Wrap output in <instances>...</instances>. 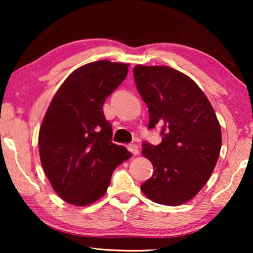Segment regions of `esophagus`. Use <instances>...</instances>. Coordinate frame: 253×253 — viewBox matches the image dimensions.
Wrapping results in <instances>:
<instances>
[{
	"label": "esophagus",
	"mask_w": 253,
	"mask_h": 253,
	"mask_svg": "<svg viewBox=\"0 0 253 253\" xmlns=\"http://www.w3.org/2000/svg\"><path fill=\"white\" fill-rule=\"evenodd\" d=\"M127 150H129L130 153H132L133 155H137L138 153H139V148H138L137 145H134V144L129 145V146H127Z\"/></svg>",
	"instance_id": "obj_1"
}]
</instances>
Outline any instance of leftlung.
<instances>
[{
	"label": "left lung",
	"mask_w": 253,
	"mask_h": 253,
	"mask_svg": "<svg viewBox=\"0 0 253 253\" xmlns=\"http://www.w3.org/2000/svg\"><path fill=\"white\" fill-rule=\"evenodd\" d=\"M133 77L150 113L148 129L161 127L159 145L143 143V155L153 175L141 184L152 202L181 205L198 193L211 177L221 143V127L198 85L175 69L136 65Z\"/></svg>",
	"instance_id": "8db88e82"
}]
</instances>
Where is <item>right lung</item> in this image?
<instances>
[{"instance_id":"right-lung-1","label":"right lung","mask_w":253,"mask_h":253,"mask_svg":"<svg viewBox=\"0 0 253 253\" xmlns=\"http://www.w3.org/2000/svg\"><path fill=\"white\" fill-rule=\"evenodd\" d=\"M127 67L102 60L78 68L44 115L39 131L41 165L55 192L72 205L101 198L114 169L130 157L126 147L112 141V126L102 110L126 79Z\"/></svg>"}]
</instances>
